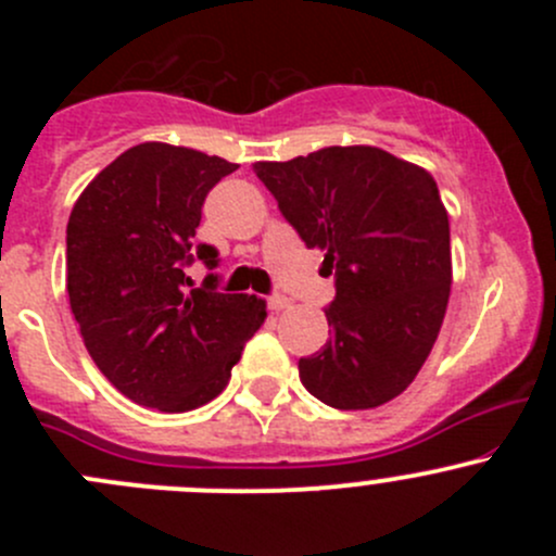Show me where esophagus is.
<instances>
[{"label":"esophagus","instance_id":"1","mask_svg":"<svg viewBox=\"0 0 556 556\" xmlns=\"http://www.w3.org/2000/svg\"><path fill=\"white\" fill-rule=\"evenodd\" d=\"M266 304H268V309H271V312H285L290 306V299H288V295L274 293V295H268Z\"/></svg>","mask_w":556,"mask_h":556}]
</instances>
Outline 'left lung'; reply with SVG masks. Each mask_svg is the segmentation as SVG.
<instances>
[{"label": "left lung", "instance_id": "1", "mask_svg": "<svg viewBox=\"0 0 556 556\" xmlns=\"http://www.w3.org/2000/svg\"><path fill=\"white\" fill-rule=\"evenodd\" d=\"M306 247L325 252L330 339L299 361L325 406L377 408L428 361L452 288L450 217L428 172L379 148H323L252 164Z\"/></svg>", "mask_w": 556, "mask_h": 556}]
</instances>
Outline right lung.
Segmentation results:
<instances>
[{"mask_svg":"<svg viewBox=\"0 0 556 556\" xmlns=\"http://www.w3.org/2000/svg\"><path fill=\"white\" fill-rule=\"evenodd\" d=\"M217 155L144 142L83 190L66 226V293L99 371L134 403L190 412L226 390L266 304L220 293V252L195 244ZM211 268L195 289L187 266Z\"/></svg>","mask_w":556,"mask_h":556,"instance_id":"right-lung-1","label":"right lung"}]
</instances>
